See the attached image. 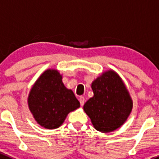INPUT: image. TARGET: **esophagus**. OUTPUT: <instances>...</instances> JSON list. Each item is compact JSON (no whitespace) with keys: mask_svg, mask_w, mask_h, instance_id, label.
Listing matches in <instances>:
<instances>
[{"mask_svg":"<svg viewBox=\"0 0 159 159\" xmlns=\"http://www.w3.org/2000/svg\"><path fill=\"white\" fill-rule=\"evenodd\" d=\"M79 102H80V104H81V106H83L84 104V97H83V96H81V97L79 98Z\"/></svg>","mask_w":159,"mask_h":159,"instance_id":"1","label":"esophagus"}]
</instances>
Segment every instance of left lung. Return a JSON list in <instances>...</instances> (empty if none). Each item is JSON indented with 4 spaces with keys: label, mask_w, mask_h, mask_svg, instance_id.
<instances>
[{
    "label": "left lung",
    "mask_w": 159,
    "mask_h": 159,
    "mask_svg": "<svg viewBox=\"0 0 159 159\" xmlns=\"http://www.w3.org/2000/svg\"><path fill=\"white\" fill-rule=\"evenodd\" d=\"M91 89L94 96L83 108L94 129L108 133L121 127L133 107L132 99L121 77L115 70H106L93 81Z\"/></svg>",
    "instance_id": "left-lung-1"
}]
</instances>
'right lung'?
<instances>
[{
    "label": "right lung",
    "instance_id": "1",
    "mask_svg": "<svg viewBox=\"0 0 159 159\" xmlns=\"http://www.w3.org/2000/svg\"><path fill=\"white\" fill-rule=\"evenodd\" d=\"M28 105L38 125L47 129L60 127L70 111L80 102L70 89L62 82V75L56 69L44 70L32 86Z\"/></svg>",
    "mask_w": 159,
    "mask_h": 159
}]
</instances>
